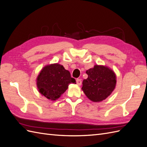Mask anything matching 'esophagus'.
<instances>
[{
	"instance_id": "34e87169",
	"label": "esophagus",
	"mask_w": 147,
	"mask_h": 147,
	"mask_svg": "<svg viewBox=\"0 0 147 147\" xmlns=\"http://www.w3.org/2000/svg\"><path fill=\"white\" fill-rule=\"evenodd\" d=\"M76 82H77V84H78V85H81L82 84V80L81 79H79V78H77L76 80Z\"/></svg>"
}]
</instances>
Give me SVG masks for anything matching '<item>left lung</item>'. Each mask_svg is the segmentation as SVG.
<instances>
[{
    "label": "left lung",
    "instance_id": "obj_1",
    "mask_svg": "<svg viewBox=\"0 0 147 147\" xmlns=\"http://www.w3.org/2000/svg\"><path fill=\"white\" fill-rule=\"evenodd\" d=\"M86 73L88 77L83 80L82 89L89 99L99 102L112 94L117 83L116 75L112 69L107 66L95 65Z\"/></svg>",
    "mask_w": 147,
    "mask_h": 147
}]
</instances>
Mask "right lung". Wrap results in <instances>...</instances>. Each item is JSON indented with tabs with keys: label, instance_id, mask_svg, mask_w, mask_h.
<instances>
[{
	"label": "right lung",
	"instance_id": "right-lung-1",
	"mask_svg": "<svg viewBox=\"0 0 147 147\" xmlns=\"http://www.w3.org/2000/svg\"><path fill=\"white\" fill-rule=\"evenodd\" d=\"M76 83L69 71L59 64L44 67L37 78L38 90L49 100H56L67 90L69 84Z\"/></svg>",
	"mask_w": 147,
	"mask_h": 147
}]
</instances>
